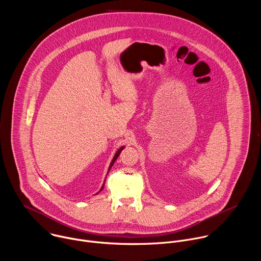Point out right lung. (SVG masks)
Here are the masks:
<instances>
[{
  "mask_svg": "<svg viewBox=\"0 0 261 261\" xmlns=\"http://www.w3.org/2000/svg\"><path fill=\"white\" fill-rule=\"evenodd\" d=\"M124 148H125V146H121V147H120V148H119V150H118V151H117V153H116V154H115V156H114V158H113V160H111V162H110V165H109V168H108V172H109V170H110V168H111V166H113V165H114V163H115V161H116V160H117V159H118V157H119V155H120V154H121V152H122V151H123V150H124ZM104 181H105V180H104ZM103 188H104V184H103V185H102V187H101V189H100V191H102V190H103ZM100 191H99V192H100ZM99 192H98V193H99ZM98 193H97V194H98Z\"/></svg>",
  "mask_w": 261,
  "mask_h": 261,
  "instance_id": "add662e5",
  "label": "right lung"
}]
</instances>
